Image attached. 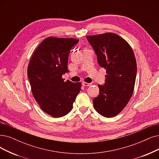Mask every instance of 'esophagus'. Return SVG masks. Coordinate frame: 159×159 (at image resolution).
<instances>
[{"label": "esophagus", "mask_w": 159, "mask_h": 159, "mask_svg": "<svg viewBox=\"0 0 159 159\" xmlns=\"http://www.w3.org/2000/svg\"><path fill=\"white\" fill-rule=\"evenodd\" d=\"M82 85H83L84 86L88 87V86H90V85H91V84H89V83H86V82H83V83H82Z\"/></svg>", "instance_id": "1"}]
</instances>
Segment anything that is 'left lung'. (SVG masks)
Here are the masks:
<instances>
[{"instance_id":"left-lung-1","label":"left lung","mask_w":159,"mask_h":159,"mask_svg":"<svg viewBox=\"0 0 159 159\" xmlns=\"http://www.w3.org/2000/svg\"><path fill=\"white\" fill-rule=\"evenodd\" d=\"M86 38L97 56L98 65L107 74L104 85H98L100 92L93 100L94 107L104 117H115L125 108L134 91L137 72L134 52L128 42L116 34Z\"/></svg>"}]
</instances>
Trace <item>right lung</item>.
<instances>
[{"label":"right lung","mask_w":159,"mask_h":159,"mask_svg":"<svg viewBox=\"0 0 159 159\" xmlns=\"http://www.w3.org/2000/svg\"><path fill=\"white\" fill-rule=\"evenodd\" d=\"M79 42L74 39L49 36L32 55L27 68L31 91L40 108L53 117L66 116L81 90V84L64 81L70 51Z\"/></svg>","instance_id":"obj_1"}]
</instances>
